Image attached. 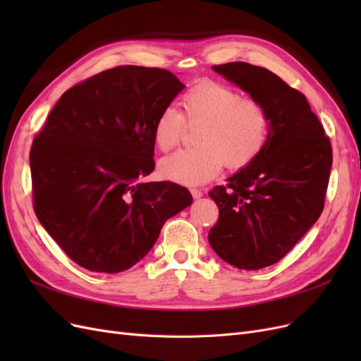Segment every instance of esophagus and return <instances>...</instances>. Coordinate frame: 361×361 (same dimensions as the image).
Instances as JSON below:
<instances>
[{"label":"esophagus","instance_id":"1","mask_svg":"<svg viewBox=\"0 0 361 361\" xmlns=\"http://www.w3.org/2000/svg\"><path fill=\"white\" fill-rule=\"evenodd\" d=\"M190 191H191V195H192V197H194V199H200V197H202V195H203L202 190H199V188H191Z\"/></svg>","mask_w":361,"mask_h":361}]
</instances>
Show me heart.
<instances>
[{
  "label": "heart",
  "mask_w": 361,
  "mask_h": 361,
  "mask_svg": "<svg viewBox=\"0 0 361 361\" xmlns=\"http://www.w3.org/2000/svg\"><path fill=\"white\" fill-rule=\"evenodd\" d=\"M182 111L167 106L154 123V143L169 152L176 146L188 125H200L194 140L199 146L182 149L164 158L159 171L166 179L197 185L214 179L226 164L239 170L253 162L269 140L271 114L253 97H243L223 82L203 80L183 93Z\"/></svg>",
  "instance_id": "1"
}]
</instances>
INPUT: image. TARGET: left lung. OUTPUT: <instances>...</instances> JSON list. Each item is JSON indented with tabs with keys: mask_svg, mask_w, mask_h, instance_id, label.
<instances>
[{
	"mask_svg": "<svg viewBox=\"0 0 361 361\" xmlns=\"http://www.w3.org/2000/svg\"><path fill=\"white\" fill-rule=\"evenodd\" d=\"M212 69L271 114L264 152L209 191L220 211L207 235L211 247L239 269H260L285 257L322 214L331 143L305 96L276 73L245 61Z\"/></svg>",
	"mask_w": 361,
	"mask_h": 361,
	"instance_id": "8db88e82",
	"label": "left lung"
}]
</instances>
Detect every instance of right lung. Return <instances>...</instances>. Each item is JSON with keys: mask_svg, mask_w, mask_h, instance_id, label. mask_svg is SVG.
<instances>
[{"mask_svg": "<svg viewBox=\"0 0 361 361\" xmlns=\"http://www.w3.org/2000/svg\"><path fill=\"white\" fill-rule=\"evenodd\" d=\"M185 85L166 69L117 66L71 87L32 140V207L75 264L116 274L143 259L192 203L155 169L154 123Z\"/></svg>", "mask_w": 361, "mask_h": 361, "instance_id": "add662e5", "label": "right lung"}]
</instances>
